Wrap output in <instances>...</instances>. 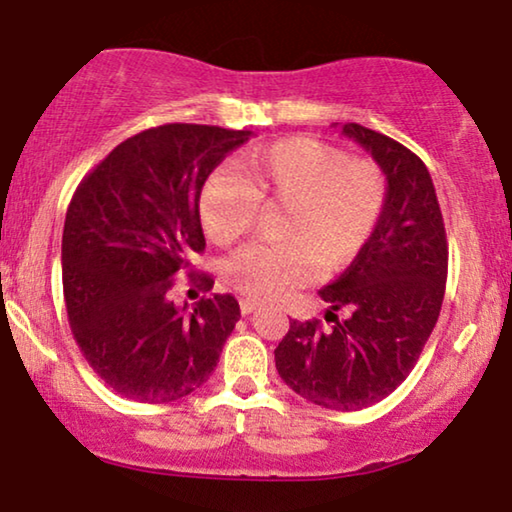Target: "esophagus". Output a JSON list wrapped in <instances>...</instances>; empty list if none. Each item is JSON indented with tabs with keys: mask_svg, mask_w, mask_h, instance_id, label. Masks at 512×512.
<instances>
[{
	"mask_svg": "<svg viewBox=\"0 0 512 512\" xmlns=\"http://www.w3.org/2000/svg\"><path fill=\"white\" fill-rule=\"evenodd\" d=\"M258 306H261V304L254 302V299H242V302H239V309H242L244 316H246V314H254Z\"/></svg>",
	"mask_w": 512,
	"mask_h": 512,
	"instance_id": "1",
	"label": "esophagus"
}]
</instances>
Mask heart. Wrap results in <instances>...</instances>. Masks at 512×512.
I'll list each match as a JSON object with an SVG mask.
<instances>
[{
  "label": "heart",
  "mask_w": 512,
  "mask_h": 512,
  "mask_svg": "<svg viewBox=\"0 0 512 512\" xmlns=\"http://www.w3.org/2000/svg\"><path fill=\"white\" fill-rule=\"evenodd\" d=\"M232 177H210L198 198V218L213 244L237 242L258 208H282L273 234L280 244L246 246L225 266L227 285L268 302L302 285L311 266L342 270L374 237L388 196L378 162L347 158L345 150L292 136L249 150Z\"/></svg>",
  "instance_id": "b5f03b06"
}]
</instances>
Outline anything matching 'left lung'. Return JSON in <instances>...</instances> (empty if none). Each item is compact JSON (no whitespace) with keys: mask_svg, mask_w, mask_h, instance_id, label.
Listing matches in <instances>:
<instances>
[{"mask_svg":"<svg viewBox=\"0 0 512 512\" xmlns=\"http://www.w3.org/2000/svg\"><path fill=\"white\" fill-rule=\"evenodd\" d=\"M342 134L369 150L386 174V206L362 254L318 292L333 326L290 318L275 366L304 400L357 412L388 398L417 364L441 314L448 242L424 162L362 124H345ZM340 308L345 319L334 316Z\"/></svg>","mask_w":512,"mask_h":512,"instance_id":"1","label":"left lung"}]
</instances>
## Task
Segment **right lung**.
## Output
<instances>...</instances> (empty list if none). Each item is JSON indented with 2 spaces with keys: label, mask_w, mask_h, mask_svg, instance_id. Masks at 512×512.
<instances>
[{
  "label": "right lung",
  "mask_w": 512,
  "mask_h": 512,
  "mask_svg": "<svg viewBox=\"0 0 512 512\" xmlns=\"http://www.w3.org/2000/svg\"><path fill=\"white\" fill-rule=\"evenodd\" d=\"M251 131L162 124L126 138L78 184L66 210L62 282L71 333L93 371L124 398L162 405L201 388L239 321L232 294L194 311L174 278L206 249L198 198L208 174ZM189 282L210 290L213 278Z\"/></svg>",
  "instance_id": "1"
}]
</instances>
